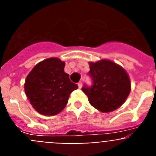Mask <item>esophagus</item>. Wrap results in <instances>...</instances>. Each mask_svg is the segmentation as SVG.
<instances>
[{
	"mask_svg": "<svg viewBox=\"0 0 156 156\" xmlns=\"http://www.w3.org/2000/svg\"><path fill=\"white\" fill-rule=\"evenodd\" d=\"M82 86H83V83H82V82H81V81H80V82L78 83V87H79L80 89V88L82 87Z\"/></svg>",
	"mask_w": 156,
	"mask_h": 156,
	"instance_id": "obj_1",
	"label": "esophagus"
}]
</instances>
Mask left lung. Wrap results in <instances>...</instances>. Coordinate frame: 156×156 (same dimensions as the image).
I'll return each mask as SVG.
<instances>
[{
    "label": "left lung",
    "instance_id": "1",
    "mask_svg": "<svg viewBox=\"0 0 156 156\" xmlns=\"http://www.w3.org/2000/svg\"><path fill=\"white\" fill-rule=\"evenodd\" d=\"M89 66L93 85L90 87L84 86L82 90L90 104L105 113L119 108L131 90V83L126 70L108 59L90 62Z\"/></svg>",
    "mask_w": 156,
    "mask_h": 156
}]
</instances>
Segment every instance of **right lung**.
I'll return each mask as SVG.
<instances>
[{"mask_svg": "<svg viewBox=\"0 0 156 156\" xmlns=\"http://www.w3.org/2000/svg\"><path fill=\"white\" fill-rule=\"evenodd\" d=\"M66 62L49 58L34 66L26 78L25 93L33 108L44 115L61 112L68 103L72 92L78 86L65 73Z\"/></svg>", "mask_w": 156, "mask_h": 156, "instance_id": "obj_1", "label": "right lung"}]
</instances>
